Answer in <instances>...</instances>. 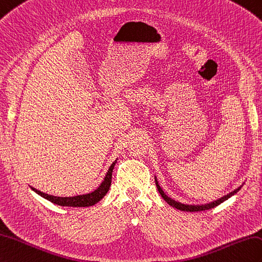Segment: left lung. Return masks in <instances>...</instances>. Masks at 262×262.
<instances>
[{"mask_svg": "<svg viewBox=\"0 0 262 262\" xmlns=\"http://www.w3.org/2000/svg\"><path fill=\"white\" fill-rule=\"evenodd\" d=\"M155 183H156V186H157V190H159V192H160V194L162 195V198H163L164 200H165L169 205L173 206V208H175V209H178V210L186 211V212H199V211H205V210L213 209V208H215V206H217L219 204H221L222 202H224V201L228 200L229 198L234 195V194H235L236 192H238V191L240 190V188H241V186L238 187V188H235V190H234L233 192H231V193L227 194V195H224L223 198L219 199V200H216V201H213V202L208 203V204H202V205H187V204H182V203H180V202H176V201L172 200L171 198H168V196L166 195V194L164 193V191L162 190L161 186L159 185V183H157L156 180H155Z\"/></svg>", "mask_w": 262, "mask_h": 262, "instance_id": "8db88e82", "label": "left lung"}]
</instances>
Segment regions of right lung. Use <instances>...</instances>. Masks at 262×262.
<instances>
[{
    "label": "right lung",
    "mask_w": 262,
    "mask_h": 262,
    "mask_svg": "<svg viewBox=\"0 0 262 262\" xmlns=\"http://www.w3.org/2000/svg\"><path fill=\"white\" fill-rule=\"evenodd\" d=\"M116 163H117V161H115L111 165V167H109L108 172L105 176V180L102 181V183L99 185V187L97 188V190H95L94 192L88 193V194H83V195L60 198V196L49 195V194H46L43 192L36 190V188H34L32 186H31V188L35 193H38L39 195L47 199L48 201H50V202H52L54 204H58L61 206H79V208H81V206H91V205L96 204L97 202H99V201L107 194L109 187H111V184H112L113 169H114V166Z\"/></svg>",
    "instance_id": "1"
}]
</instances>
